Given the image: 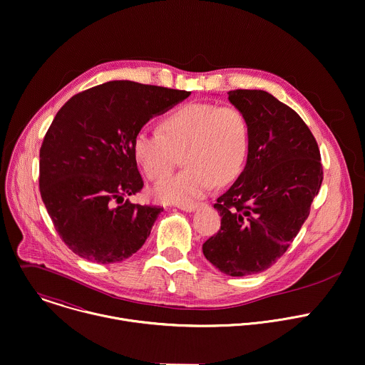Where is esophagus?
I'll use <instances>...</instances> for the list:
<instances>
[{
    "label": "esophagus",
    "mask_w": 365,
    "mask_h": 365,
    "mask_svg": "<svg viewBox=\"0 0 365 365\" xmlns=\"http://www.w3.org/2000/svg\"><path fill=\"white\" fill-rule=\"evenodd\" d=\"M179 209L185 210V212H195L199 207V203H190V205H179Z\"/></svg>",
    "instance_id": "obj_1"
}]
</instances>
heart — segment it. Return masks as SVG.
Masks as SVG:
<instances>
[{"instance_id": "heart-1", "label": "heart", "mask_w": 365, "mask_h": 365, "mask_svg": "<svg viewBox=\"0 0 365 365\" xmlns=\"http://www.w3.org/2000/svg\"><path fill=\"white\" fill-rule=\"evenodd\" d=\"M162 133L140 130L133 152L145 176L166 178L183 152L187 166L152 189L163 203L190 205L216 183L232 180L244 168L248 145V121L239 108L213 103H187L162 121Z\"/></svg>"}]
</instances>
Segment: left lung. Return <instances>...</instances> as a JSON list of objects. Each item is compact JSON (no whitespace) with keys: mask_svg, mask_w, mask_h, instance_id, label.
I'll list each match as a JSON object with an SVG mask.
<instances>
[{"mask_svg":"<svg viewBox=\"0 0 365 365\" xmlns=\"http://www.w3.org/2000/svg\"><path fill=\"white\" fill-rule=\"evenodd\" d=\"M244 113L250 145L244 170L213 205L220 229L205 258L229 277L259 274L288 250L322 183L321 155L304 120L264 90H232Z\"/></svg>","mask_w":365,"mask_h":365,"instance_id":"left-lung-1","label":"left lung"}]
</instances>
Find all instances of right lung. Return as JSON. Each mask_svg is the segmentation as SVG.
<instances>
[{
  "instance_id": "1",
  "label": "right lung",
  "mask_w": 365,
  "mask_h": 365,
  "mask_svg": "<svg viewBox=\"0 0 365 365\" xmlns=\"http://www.w3.org/2000/svg\"><path fill=\"white\" fill-rule=\"evenodd\" d=\"M189 96L120 80L78 93L58 110L40 149V192L76 255L114 264L143 247L163 207L126 199L143 187L133 142L150 118Z\"/></svg>"
}]
</instances>
